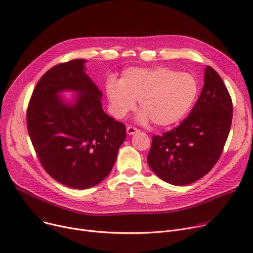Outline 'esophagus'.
Wrapping results in <instances>:
<instances>
[{"mask_svg":"<svg viewBox=\"0 0 253 253\" xmlns=\"http://www.w3.org/2000/svg\"><path fill=\"white\" fill-rule=\"evenodd\" d=\"M140 130L138 129V128H135V127H133V126H127L126 127V132H127V134H129V135H132V134H134V133H137V132H139Z\"/></svg>","mask_w":253,"mask_h":253,"instance_id":"obj_1","label":"esophagus"}]
</instances>
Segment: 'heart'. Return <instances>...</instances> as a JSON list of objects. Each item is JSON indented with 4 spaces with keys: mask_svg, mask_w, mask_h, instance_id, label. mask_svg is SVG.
I'll list each match as a JSON object with an SVG mask.
<instances>
[{
    "mask_svg": "<svg viewBox=\"0 0 253 253\" xmlns=\"http://www.w3.org/2000/svg\"><path fill=\"white\" fill-rule=\"evenodd\" d=\"M199 92L196 78L168 68H132L126 70L120 82L110 79L106 94L113 114L119 119L135 107L142 110L138 120H150L159 127H168L182 121L190 110Z\"/></svg>",
    "mask_w": 253,
    "mask_h": 253,
    "instance_id": "obj_1",
    "label": "heart"
}]
</instances>
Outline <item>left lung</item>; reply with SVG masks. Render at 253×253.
Segmentation results:
<instances>
[{"label": "left lung", "instance_id": "1", "mask_svg": "<svg viewBox=\"0 0 253 253\" xmlns=\"http://www.w3.org/2000/svg\"><path fill=\"white\" fill-rule=\"evenodd\" d=\"M233 105L220 75L207 66L205 85L187 118L174 129L154 135L147 161L173 185L199 180L215 166L230 132Z\"/></svg>", "mask_w": 253, "mask_h": 253}]
</instances>
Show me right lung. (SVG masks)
<instances>
[{
	"instance_id": "obj_1",
	"label": "right lung",
	"mask_w": 253,
	"mask_h": 253,
	"mask_svg": "<svg viewBox=\"0 0 253 253\" xmlns=\"http://www.w3.org/2000/svg\"><path fill=\"white\" fill-rule=\"evenodd\" d=\"M86 62L73 60L47 71L27 109L28 133L42 167L77 189L95 186L108 175L126 137L125 125L104 112L102 92L86 74ZM64 91L76 98L64 101Z\"/></svg>"
}]
</instances>
